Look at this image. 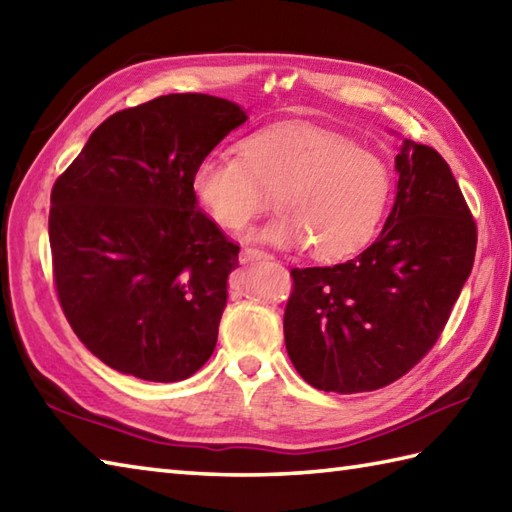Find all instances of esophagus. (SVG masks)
Here are the masks:
<instances>
[{
  "instance_id": "esophagus-1",
  "label": "esophagus",
  "mask_w": 512,
  "mask_h": 512,
  "mask_svg": "<svg viewBox=\"0 0 512 512\" xmlns=\"http://www.w3.org/2000/svg\"><path fill=\"white\" fill-rule=\"evenodd\" d=\"M270 253H266V250L262 248H255V246H246L242 250V262H255V259H268Z\"/></svg>"
}]
</instances>
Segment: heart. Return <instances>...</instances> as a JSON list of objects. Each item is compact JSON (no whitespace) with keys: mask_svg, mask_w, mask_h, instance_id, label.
Listing matches in <instances>:
<instances>
[{"mask_svg":"<svg viewBox=\"0 0 512 512\" xmlns=\"http://www.w3.org/2000/svg\"><path fill=\"white\" fill-rule=\"evenodd\" d=\"M390 186L377 153L313 126L264 128L244 139L239 155H204L190 173V193L217 226L246 228L275 193L279 213L259 237L308 244L322 259L353 253L373 237Z\"/></svg>","mask_w":512,"mask_h":512,"instance_id":"heart-1","label":"heart"}]
</instances>
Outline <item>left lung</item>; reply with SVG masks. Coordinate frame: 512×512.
Listing matches in <instances>:
<instances>
[{
	"label": "left lung",
	"instance_id": "8db88e82",
	"mask_svg": "<svg viewBox=\"0 0 512 512\" xmlns=\"http://www.w3.org/2000/svg\"><path fill=\"white\" fill-rule=\"evenodd\" d=\"M395 168V206L364 253L290 270L288 357L326 393L384 388L422 362L473 270L477 224L446 159L406 139Z\"/></svg>",
	"mask_w": 512,
	"mask_h": 512
}]
</instances>
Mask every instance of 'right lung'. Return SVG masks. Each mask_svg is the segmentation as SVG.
I'll return each mask as SVG.
<instances>
[{
    "instance_id": "obj_1",
    "label": "right lung",
    "mask_w": 512,
    "mask_h": 512,
    "mask_svg": "<svg viewBox=\"0 0 512 512\" xmlns=\"http://www.w3.org/2000/svg\"><path fill=\"white\" fill-rule=\"evenodd\" d=\"M246 122L222 97L162 95L99 124L50 193L53 282L95 357L179 382L213 355L239 246L190 193V173Z\"/></svg>"
}]
</instances>
